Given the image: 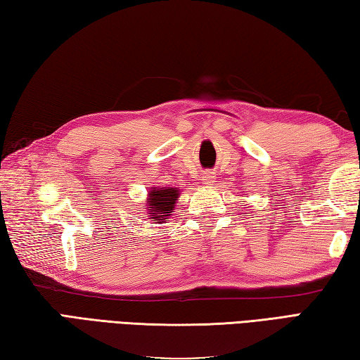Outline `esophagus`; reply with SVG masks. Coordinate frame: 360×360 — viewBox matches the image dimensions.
Here are the masks:
<instances>
[{
	"label": "esophagus",
	"instance_id": "esophagus-1",
	"mask_svg": "<svg viewBox=\"0 0 360 360\" xmlns=\"http://www.w3.org/2000/svg\"><path fill=\"white\" fill-rule=\"evenodd\" d=\"M202 181L205 183V185H213L214 183V175L210 174V172H205L202 175Z\"/></svg>",
	"mask_w": 360,
	"mask_h": 360
}]
</instances>
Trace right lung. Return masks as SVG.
<instances>
[{"mask_svg": "<svg viewBox=\"0 0 360 360\" xmlns=\"http://www.w3.org/2000/svg\"><path fill=\"white\" fill-rule=\"evenodd\" d=\"M179 195H180L179 188H167V186L150 188V191H148V198H147L148 219L153 218V221L157 222L167 219L169 216H171V213H174L172 210L179 200Z\"/></svg>", "mask_w": 360, "mask_h": 360, "instance_id": "1", "label": "right lung"}]
</instances>
